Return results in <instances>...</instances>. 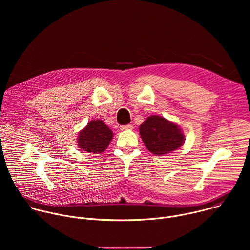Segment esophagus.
I'll list each match as a JSON object with an SVG mask.
<instances>
[{"instance_id":"obj_1","label":"esophagus","mask_w":250,"mask_h":250,"mask_svg":"<svg viewBox=\"0 0 250 250\" xmlns=\"http://www.w3.org/2000/svg\"><path fill=\"white\" fill-rule=\"evenodd\" d=\"M133 128V125L131 124H128V125H121L120 126V129L121 130H126V129H131Z\"/></svg>"}]
</instances>
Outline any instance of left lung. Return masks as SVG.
<instances>
[{
    "label": "left lung",
    "mask_w": 250,
    "mask_h": 250,
    "mask_svg": "<svg viewBox=\"0 0 250 250\" xmlns=\"http://www.w3.org/2000/svg\"><path fill=\"white\" fill-rule=\"evenodd\" d=\"M139 134L146 148L160 156L178 149L185 141V136L177 125L159 116H151L142 123Z\"/></svg>",
    "instance_id": "left-lung-1"
}]
</instances>
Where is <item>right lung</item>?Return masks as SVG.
I'll list each match as a JSON object with an SVG mask.
<instances>
[{"instance_id": "obj_1", "label": "right lung", "mask_w": 250, "mask_h": 250, "mask_svg": "<svg viewBox=\"0 0 250 250\" xmlns=\"http://www.w3.org/2000/svg\"><path fill=\"white\" fill-rule=\"evenodd\" d=\"M113 132L103 121H91L78 134L79 147L88 153H102L109 146Z\"/></svg>"}]
</instances>
